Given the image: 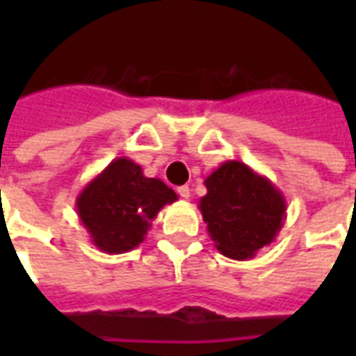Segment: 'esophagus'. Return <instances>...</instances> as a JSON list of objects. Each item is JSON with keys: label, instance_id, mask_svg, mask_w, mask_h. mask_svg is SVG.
Masks as SVG:
<instances>
[{"label": "esophagus", "instance_id": "1", "mask_svg": "<svg viewBox=\"0 0 356 356\" xmlns=\"http://www.w3.org/2000/svg\"><path fill=\"white\" fill-rule=\"evenodd\" d=\"M177 192H179V195L183 197V200H188V197H190V188L186 186V184H184V186H179Z\"/></svg>", "mask_w": 356, "mask_h": 356}]
</instances>
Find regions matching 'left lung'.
Returning <instances> with one entry per match:
<instances>
[{
  "mask_svg": "<svg viewBox=\"0 0 356 356\" xmlns=\"http://www.w3.org/2000/svg\"><path fill=\"white\" fill-rule=\"evenodd\" d=\"M200 211L212 242L229 259L245 260L270 245L286 220L275 184L240 161H227L205 179Z\"/></svg>",
  "mask_w": 356,
  "mask_h": 356,
  "instance_id": "8db88e82",
  "label": "left lung"
}]
</instances>
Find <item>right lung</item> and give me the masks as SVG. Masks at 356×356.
<instances>
[{
  "mask_svg": "<svg viewBox=\"0 0 356 356\" xmlns=\"http://www.w3.org/2000/svg\"><path fill=\"white\" fill-rule=\"evenodd\" d=\"M177 194L161 179L145 177L127 156L114 159L75 200L81 223L103 253L118 254L138 248L151 222Z\"/></svg>",
  "mask_w": 356,
  "mask_h": 356,
  "instance_id": "obj_1",
  "label": "right lung"
}]
</instances>
